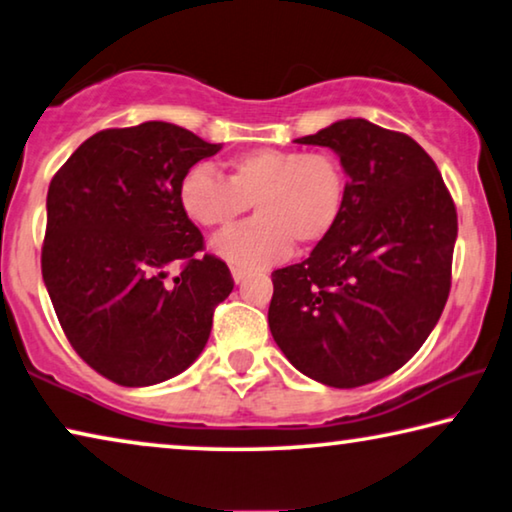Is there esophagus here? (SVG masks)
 <instances>
[{"label": "esophagus", "mask_w": 512, "mask_h": 512, "mask_svg": "<svg viewBox=\"0 0 512 512\" xmlns=\"http://www.w3.org/2000/svg\"><path fill=\"white\" fill-rule=\"evenodd\" d=\"M231 274H233V281H235V283H242V281L247 279V272L240 270V267H233Z\"/></svg>", "instance_id": "34e87169"}]
</instances>
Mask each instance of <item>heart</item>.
Masks as SVG:
<instances>
[{"label": "heart", "instance_id": "heart-1", "mask_svg": "<svg viewBox=\"0 0 512 512\" xmlns=\"http://www.w3.org/2000/svg\"><path fill=\"white\" fill-rule=\"evenodd\" d=\"M348 176L327 151L254 148L226 162V178L194 167L180 180L178 201L201 229H229L254 203L256 217L212 240V251L240 270L279 263L295 242L316 247L341 222Z\"/></svg>", "mask_w": 512, "mask_h": 512}]
</instances>
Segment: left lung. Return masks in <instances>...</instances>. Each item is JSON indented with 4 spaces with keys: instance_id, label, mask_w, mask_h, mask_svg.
<instances>
[{
    "instance_id": "8db88e82",
    "label": "left lung",
    "mask_w": 512,
    "mask_h": 512,
    "mask_svg": "<svg viewBox=\"0 0 512 512\" xmlns=\"http://www.w3.org/2000/svg\"><path fill=\"white\" fill-rule=\"evenodd\" d=\"M295 141L341 157L348 199L306 261L272 272L267 322L297 371L355 389L396 373L435 329L458 215L437 164L403 132L345 119Z\"/></svg>"
}]
</instances>
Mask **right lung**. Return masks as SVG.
Wrapping results in <instances>:
<instances>
[{
  "mask_svg": "<svg viewBox=\"0 0 512 512\" xmlns=\"http://www.w3.org/2000/svg\"><path fill=\"white\" fill-rule=\"evenodd\" d=\"M222 144L146 121L89 137L47 190L43 281L77 355L121 387L183 373L233 290L180 210V180Z\"/></svg>",
  "mask_w": 512,
  "mask_h": 512,
  "instance_id": "right-lung-1",
  "label": "right lung"
}]
</instances>
